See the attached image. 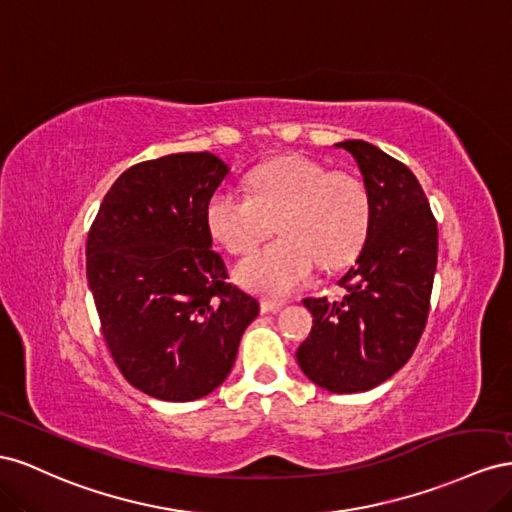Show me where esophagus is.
Segmentation results:
<instances>
[{
    "mask_svg": "<svg viewBox=\"0 0 512 512\" xmlns=\"http://www.w3.org/2000/svg\"><path fill=\"white\" fill-rule=\"evenodd\" d=\"M285 306L281 300H261V313H279Z\"/></svg>",
    "mask_w": 512,
    "mask_h": 512,
    "instance_id": "34e87169",
    "label": "esophagus"
}]
</instances>
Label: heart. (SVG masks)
<instances>
[{
  "label": "heart",
  "instance_id": "heart-1",
  "mask_svg": "<svg viewBox=\"0 0 512 512\" xmlns=\"http://www.w3.org/2000/svg\"><path fill=\"white\" fill-rule=\"evenodd\" d=\"M248 186L251 197L214 193L206 203V225L227 251L242 255L266 240L276 223L283 238L236 268V279L259 294H291L309 281L315 264L321 270L347 266L369 238L371 193L354 173L281 156L248 175Z\"/></svg>",
  "mask_w": 512,
  "mask_h": 512
}]
</instances>
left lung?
<instances>
[{
    "label": "left lung",
    "instance_id": "left-lung-1",
    "mask_svg": "<svg viewBox=\"0 0 512 512\" xmlns=\"http://www.w3.org/2000/svg\"><path fill=\"white\" fill-rule=\"evenodd\" d=\"M373 203L369 238L339 281L341 300L306 298L313 315L298 347L302 373L330 392H364L412 358L429 317L437 223L416 175L375 145L347 139Z\"/></svg>",
    "mask_w": 512,
    "mask_h": 512
}]
</instances>
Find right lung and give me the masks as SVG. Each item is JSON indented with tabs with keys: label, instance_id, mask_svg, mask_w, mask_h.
<instances>
[{
	"label": "right lung",
	"instance_id": "right-lung-1",
	"mask_svg": "<svg viewBox=\"0 0 512 512\" xmlns=\"http://www.w3.org/2000/svg\"><path fill=\"white\" fill-rule=\"evenodd\" d=\"M227 173L210 152L145 160L115 180L87 236L102 337L128 382L160 401L221 386L259 315V302L227 283L206 225Z\"/></svg>",
	"mask_w": 512,
	"mask_h": 512
}]
</instances>
